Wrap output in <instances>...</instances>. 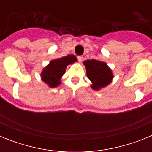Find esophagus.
I'll use <instances>...</instances> for the list:
<instances>
[{"instance_id":"1","label":"esophagus","mask_w":152,"mask_h":152,"mask_svg":"<svg viewBox=\"0 0 152 152\" xmlns=\"http://www.w3.org/2000/svg\"><path fill=\"white\" fill-rule=\"evenodd\" d=\"M77 59H78V61H80V62H81V61H82V60H83V56H77Z\"/></svg>"}]
</instances>
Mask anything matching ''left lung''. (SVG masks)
Instances as JSON below:
<instances>
[{
	"label": "left lung",
	"instance_id": "1",
	"mask_svg": "<svg viewBox=\"0 0 152 152\" xmlns=\"http://www.w3.org/2000/svg\"><path fill=\"white\" fill-rule=\"evenodd\" d=\"M86 68L87 76L91 81V88L99 91L112 82L113 78L112 70L106 62L98 60H86L83 62Z\"/></svg>",
	"mask_w": 152,
	"mask_h": 152
}]
</instances>
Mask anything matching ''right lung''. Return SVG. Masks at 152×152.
I'll use <instances>...</instances> for the list:
<instances>
[{
    "label": "right lung",
    "instance_id": "add662e5",
    "mask_svg": "<svg viewBox=\"0 0 152 152\" xmlns=\"http://www.w3.org/2000/svg\"><path fill=\"white\" fill-rule=\"evenodd\" d=\"M77 61V58L73 55L52 60L40 74L42 80L49 88H57L61 84V78L65 72L67 66Z\"/></svg>",
    "mask_w": 152,
    "mask_h": 152
}]
</instances>
